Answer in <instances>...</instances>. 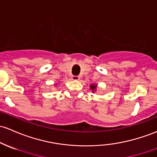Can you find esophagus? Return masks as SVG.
I'll list each match as a JSON object with an SVG mask.
<instances>
[{
    "label": "esophagus",
    "instance_id": "esophagus-1",
    "mask_svg": "<svg viewBox=\"0 0 157 157\" xmlns=\"http://www.w3.org/2000/svg\"><path fill=\"white\" fill-rule=\"evenodd\" d=\"M79 78H80V77L77 76V75H72V80L78 81V80H79Z\"/></svg>",
    "mask_w": 157,
    "mask_h": 157
}]
</instances>
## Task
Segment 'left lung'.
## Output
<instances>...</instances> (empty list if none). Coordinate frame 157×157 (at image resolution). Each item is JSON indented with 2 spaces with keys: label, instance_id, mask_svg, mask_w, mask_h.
<instances>
[{
  "label": "left lung",
  "instance_id": "obj_1",
  "mask_svg": "<svg viewBox=\"0 0 157 157\" xmlns=\"http://www.w3.org/2000/svg\"><path fill=\"white\" fill-rule=\"evenodd\" d=\"M90 90H92L93 93H95L96 90H97V84H92V85H90Z\"/></svg>",
  "mask_w": 157,
  "mask_h": 157
}]
</instances>
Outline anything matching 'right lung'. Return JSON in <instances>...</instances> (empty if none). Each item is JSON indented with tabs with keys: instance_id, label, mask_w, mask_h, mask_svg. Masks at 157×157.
<instances>
[{
	"instance_id": "right-lung-1",
	"label": "right lung",
	"mask_w": 157,
	"mask_h": 157,
	"mask_svg": "<svg viewBox=\"0 0 157 157\" xmlns=\"http://www.w3.org/2000/svg\"><path fill=\"white\" fill-rule=\"evenodd\" d=\"M54 85H55V86H57V83H55V84H54Z\"/></svg>"
}]
</instances>
